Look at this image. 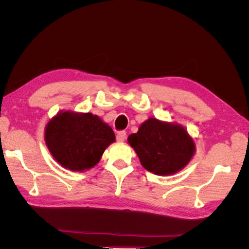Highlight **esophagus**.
I'll return each instance as SVG.
<instances>
[{
  "instance_id": "1",
  "label": "esophagus",
  "mask_w": 249,
  "mask_h": 249,
  "mask_svg": "<svg viewBox=\"0 0 249 249\" xmlns=\"http://www.w3.org/2000/svg\"><path fill=\"white\" fill-rule=\"evenodd\" d=\"M125 136H126V133L124 131H120L116 135V140L118 142H124L125 139Z\"/></svg>"
}]
</instances>
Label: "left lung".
<instances>
[{
	"label": "left lung",
	"mask_w": 249,
	"mask_h": 249,
	"mask_svg": "<svg viewBox=\"0 0 249 249\" xmlns=\"http://www.w3.org/2000/svg\"><path fill=\"white\" fill-rule=\"evenodd\" d=\"M127 142L147 171L170 176L182 170L195 153V144L185 127L150 117Z\"/></svg>",
	"instance_id": "obj_1"
}]
</instances>
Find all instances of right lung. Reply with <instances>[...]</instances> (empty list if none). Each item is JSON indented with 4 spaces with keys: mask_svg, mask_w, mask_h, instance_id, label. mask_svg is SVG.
Wrapping results in <instances>:
<instances>
[{
    "mask_svg": "<svg viewBox=\"0 0 249 249\" xmlns=\"http://www.w3.org/2000/svg\"><path fill=\"white\" fill-rule=\"evenodd\" d=\"M44 139L61 166L84 171L100 162L105 149L115 141V134L91 113L61 111L48 123Z\"/></svg>",
    "mask_w": 249,
    "mask_h": 249,
    "instance_id": "add662e5",
    "label": "right lung"
}]
</instances>
